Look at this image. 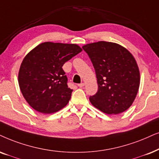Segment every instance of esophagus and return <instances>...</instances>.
Returning a JSON list of instances; mask_svg holds the SVG:
<instances>
[{
  "instance_id": "1",
  "label": "esophagus",
  "mask_w": 159,
  "mask_h": 159,
  "mask_svg": "<svg viewBox=\"0 0 159 159\" xmlns=\"http://www.w3.org/2000/svg\"><path fill=\"white\" fill-rule=\"evenodd\" d=\"M84 83H83V82H82V83H80V84H78V87H79V88H82V87H84Z\"/></svg>"
}]
</instances>
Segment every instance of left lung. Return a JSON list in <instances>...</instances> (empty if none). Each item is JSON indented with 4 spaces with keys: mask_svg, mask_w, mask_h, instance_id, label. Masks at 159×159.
<instances>
[{
    "mask_svg": "<svg viewBox=\"0 0 159 159\" xmlns=\"http://www.w3.org/2000/svg\"><path fill=\"white\" fill-rule=\"evenodd\" d=\"M96 71L98 92L89 98L93 107L108 115H117L133 104L140 83L134 57L114 42L100 41L82 47Z\"/></svg>",
    "mask_w": 159,
    "mask_h": 159,
    "instance_id": "left-lung-1",
    "label": "left lung"
}]
</instances>
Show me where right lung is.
<instances>
[{
  "mask_svg": "<svg viewBox=\"0 0 159 159\" xmlns=\"http://www.w3.org/2000/svg\"><path fill=\"white\" fill-rule=\"evenodd\" d=\"M82 49L76 44L43 42L25 55L20 65L18 82L28 104L43 114H52L66 106L71 89L62 69Z\"/></svg>",
  "mask_w": 159,
  "mask_h": 159,
  "instance_id": "right-lung-1",
  "label": "right lung"
}]
</instances>
